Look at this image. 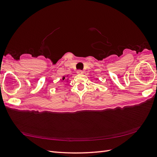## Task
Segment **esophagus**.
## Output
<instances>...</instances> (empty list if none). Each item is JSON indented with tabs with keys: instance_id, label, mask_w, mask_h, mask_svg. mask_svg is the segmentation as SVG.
<instances>
[{
	"instance_id": "esophagus-1",
	"label": "esophagus",
	"mask_w": 157,
	"mask_h": 157,
	"mask_svg": "<svg viewBox=\"0 0 157 157\" xmlns=\"http://www.w3.org/2000/svg\"><path fill=\"white\" fill-rule=\"evenodd\" d=\"M77 74H82L83 73V71L82 70H78L77 71Z\"/></svg>"
}]
</instances>
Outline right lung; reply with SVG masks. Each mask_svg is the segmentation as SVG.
<instances>
[{
  "label": "right lung",
  "mask_w": 157,
  "mask_h": 157,
  "mask_svg": "<svg viewBox=\"0 0 157 157\" xmlns=\"http://www.w3.org/2000/svg\"><path fill=\"white\" fill-rule=\"evenodd\" d=\"M68 76V75H67ZM67 80H68V78L67 79H66V78H65V76H63V78H62V80H67Z\"/></svg>",
  "instance_id": "add662e5"
}]
</instances>
